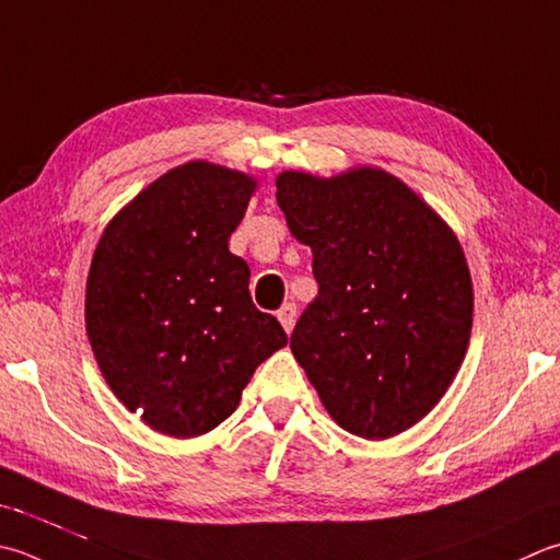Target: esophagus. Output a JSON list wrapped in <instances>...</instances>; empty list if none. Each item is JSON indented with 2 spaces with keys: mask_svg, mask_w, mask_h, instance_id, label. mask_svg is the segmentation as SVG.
<instances>
[{
  "mask_svg": "<svg viewBox=\"0 0 560 560\" xmlns=\"http://www.w3.org/2000/svg\"><path fill=\"white\" fill-rule=\"evenodd\" d=\"M277 317H279V323L283 325V330L291 332L293 325H295V303H283L281 308L277 311Z\"/></svg>",
  "mask_w": 560,
  "mask_h": 560,
  "instance_id": "1",
  "label": "esophagus"
}]
</instances>
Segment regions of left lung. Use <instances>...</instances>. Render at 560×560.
<instances>
[{
    "mask_svg": "<svg viewBox=\"0 0 560 560\" xmlns=\"http://www.w3.org/2000/svg\"><path fill=\"white\" fill-rule=\"evenodd\" d=\"M277 201L313 249L317 299L291 335L342 430L388 440L430 412L462 366L474 287L448 225L383 170L283 172Z\"/></svg>",
    "mask_w": 560,
    "mask_h": 560,
    "instance_id": "obj_1",
    "label": "left lung"
}]
</instances>
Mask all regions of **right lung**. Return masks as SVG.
<instances>
[{
  "label": "right lung",
  "mask_w": 560,
  "mask_h": 560,
  "mask_svg": "<svg viewBox=\"0 0 560 560\" xmlns=\"http://www.w3.org/2000/svg\"><path fill=\"white\" fill-rule=\"evenodd\" d=\"M255 182L189 162L140 191L98 240L86 335L116 398L155 432L189 440L235 412L255 369L289 342L228 249Z\"/></svg>",
  "instance_id": "1"
}]
</instances>
